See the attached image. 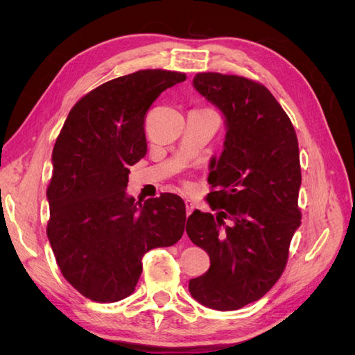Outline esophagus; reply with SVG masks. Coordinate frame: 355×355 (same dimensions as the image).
<instances>
[{"label":"esophagus","mask_w":355,"mask_h":355,"mask_svg":"<svg viewBox=\"0 0 355 355\" xmlns=\"http://www.w3.org/2000/svg\"><path fill=\"white\" fill-rule=\"evenodd\" d=\"M185 207H187V216H189L192 210H194V202H192L191 200H185Z\"/></svg>","instance_id":"esophagus-1"}]
</instances>
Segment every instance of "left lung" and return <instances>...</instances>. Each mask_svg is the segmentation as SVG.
I'll return each instance as SVG.
<instances>
[{"instance_id": "1", "label": "left lung", "mask_w": 355, "mask_h": 355, "mask_svg": "<svg viewBox=\"0 0 355 355\" xmlns=\"http://www.w3.org/2000/svg\"><path fill=\"white\" fill-rule=\"evenodd\" d=\"M196 90L225 118L223 151L213 159L211 213L196 210L187 234L210 268L189 280L201 305L234 311L261 299L284 271L300 225V163L290 118L265 85L239 75L201 72Z\"/></svg>"}]
</instances>
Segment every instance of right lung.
<instances>
[{
  "label": "right lung",
  "mask_w": 355,
  "mask_h": 355,
  "mask_svg": "<svg viewBox=\"0 0 355 355\" xmlns=\"http://www.w3.org/2000/svg\"><path fill=\"white\" fill-rule=\"evenodd\" d=\"M182 72L145 69L105 83L69 111L53 148L47 237L60 272L94 302L132 295L142 257L184 234L185 202L127 196L128 167L146 154L145 115Z\"/></svg>",
  "instance_id": "obj_1"
}]
</instances>
